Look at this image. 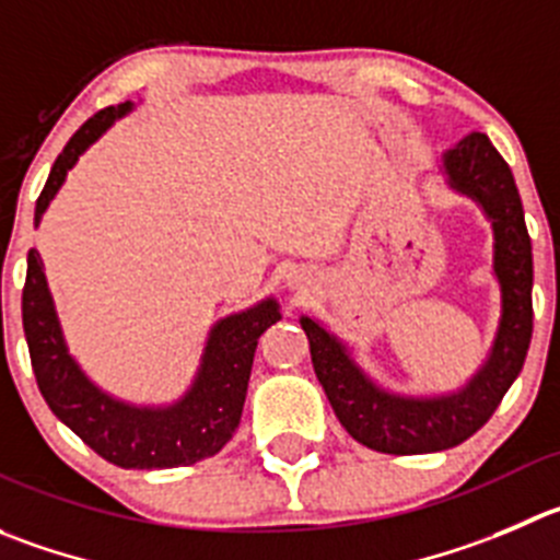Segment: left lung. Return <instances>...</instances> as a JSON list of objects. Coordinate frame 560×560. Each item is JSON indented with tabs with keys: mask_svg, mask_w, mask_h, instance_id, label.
Here are the masks:
<instances>
[{
	"mask_svg": "<svg viewBox=\"0 0 560 560\" xmlns=\"http://www.w3.org/2000/svg\"><path fill=\"white\" fill-rule=\"evenodd\" d=\"M445 180L481 206L492 222V269L500 283V322L492 349L465 387L445 396H404L376 385L343 340L311 316L313 369L340 425L365 448L412 456L454 448L476 434L520 376L534 332V255L514 175L487 135H470L443 153Z\"/></svg>",
	"mask_w": 560,
	"mask_h": 560,
	"instance_id": "obj_1",
	"label": "left lung"
}]
</instances>
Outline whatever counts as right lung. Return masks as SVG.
Masks as SVG:
<instances>
[{"instance_id": "add662e5", "label": "right lung", "mask_w": 560, "mask_h": 560, "mask_svg": "<svg viewBox=\"0 0 560 560\" xmlns=\"http://www.w3.org/2000/svg\"><path fill=\"white\" fill-rule=\"evenodd\" d=\"M131 101L106 106L68 140L37 197L35 225L66 184L68 170L117 117L131 112ZM21 318L32 371L51 412L112 465L126 470H167L195 465L225 448L242 420L255 346L266 327L280 322V305L269 296L247 311L220 318L206 340L195 382L167 407H137L120 401L88 380L68 351L37 249H30L26 255Z\"/></svg>"}]
</instances>
